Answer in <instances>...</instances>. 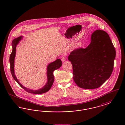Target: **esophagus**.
Listing matches in <instances>:
<instances>
[{
  "instance_id": "esophagus-1",
  "label": "esophagus",
  "mask_w": 125,
  "mask_h": 125,
  "mask_svg": "<svg viewBox=\"0 0 125 125\" xmlns=\"http://www.w3.org/2000/svg\"><path fill=\"white\" fill-rule=\"evenodd\" d=\"M61 61H62L63 62H65V57H61Z\"/></svg>"
}]
</instances>
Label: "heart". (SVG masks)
I'll list each match as a JSON object with an SVG mask.
<instances>
[{
	"label": "heart",
	"mask_w": 125,
	"mask_h": 125,
	"mask_svg": "<svg viewBox=\"0 0 125 125\" xmlns=\"http://www.w3.org/2000/svg\"><path fill=\"white\" fill-rule=\"evenodd\" d=\"M83 46V42L82 41H79L77 42L74 45L73 48L74 49H78L82 47Z\"/></svg>",
	"instance_id": "heart-1"
}]
</instances>
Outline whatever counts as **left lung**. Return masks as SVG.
I'll return each mask as SVG.
<instances>
[{"label":"left lung","mask_w":125,"mask_h":125,"mask_svg":"<svg viewBox=\"0 0 125 125\" xmlns=\"http://www.w3.org/2000/svg\"><path fill=\"white\" fill-rule=\"evenodd\" d=\"M115 56L108 34L103 30H95L87 47L73 51L68 57L73 65L74 82L83 89L99 88L111 75Z\"/></svg>","instance_id":"left-lung-1"}]
</instances>
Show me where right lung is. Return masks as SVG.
<instances>
[{
  "label": "right lung",
  "instance_id": "1",
  "mask_svg": "<svg viewBox=\"0 0 125 125\" xmlns=\"http://www.w3.org/2000/svg\"><path fill=\"white\" fill-rule=\"evenodd\" d=\"M23 36H21L16 38H15L12 40V52L10 56L9 61L10 63V70L12 73V76L14 79V80L18 83V84L23 89L26 91L27 92L35 94H43L48 91L52 87L54 81V77L53 75V72L55 70H57L62 65V61L60 59H58L54 62H52L50 63L47 66V81L46 84L43 86L42 88L37 90H32V89H29L26 87H24L21 83L19 82L17 78L15 75L14 73V59L15 57V54L16 51V46L19 43L20 41L22 39Z\"/></svg>",
  "mask_w": 125,
  "mask_h": 125
}]
</instances>
